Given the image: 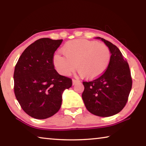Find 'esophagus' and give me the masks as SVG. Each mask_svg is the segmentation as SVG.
Masks as SVG:
<instances>
[{
  "label": "esophagus",
  "mask_w": 146,
  "mask_h": 146,
  "mask_svg": "<svg viewBox=\"0 0 146 146\" xmlns=\"http://www.w3.org/2000/svg\"><path fill=\"white\" fill-rule=\"evenodd\" d=\"M80 82V80L78 79H73V84L75 85L76 84H77V83H79Z\"/></svg>",
  "instance_id": "esophagus-1"
}]
</instances>
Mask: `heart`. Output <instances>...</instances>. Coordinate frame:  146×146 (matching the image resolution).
I'll return each instance as SVG.
<instances>
[{"instance_id":"1","label":"heart","mask_w":146,"mask_h":146,"mask_svg":"<svg viewBox=\"0 0 146 146\" xmlns=\"http://www.w3.org/2000/svg\"><path fill=\"white\" fill-rule=\"evenodd\" d=\"M64 54L53 57V64L59 73L69 75L77 66L78 73L86 79H95L105 72L109 66L111 52L104 43L87 40H75L64 44Z\"/></svg>"}]
</instances>
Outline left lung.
<instances>
[{
  "instance_id": "8db88e82",
  "label": "left lung",
  "mask_w": 146,
  "mask_h": 146,
  "mask_svg": "<svg viewBox=\"0 0 146 146\" xmlns=\"http://www.w3.org/2000/svg\"><path fill=\"white\" fill-rule=\"evenodd\" d=\"M109 47L110 62L102 75L92 81L82 82V98L87 110L96 115L108 117L119 112L128 101L133 80L126 59L119 48L101 38Z\"/></svg>"
}]
</instances>
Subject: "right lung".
Here are the masks:
<instances>
[{"mask_svg":"<svg viewBox=\"0 0 146 146\" xmlns=\"http://www.w3.org/2000/svg\"><path fill=\"white\" fill-rule=\"evenodd\" d=\"M62 41L39 39L23 51L15 65V98L34 118L46 119L56 114L61 107L62 93L72 86L71 78L59 75L53 64Z\"/></svg>","mask_w":146,"mask_h":146,"instance_id":"add662e5","label":"right lung"}]
</instances>
